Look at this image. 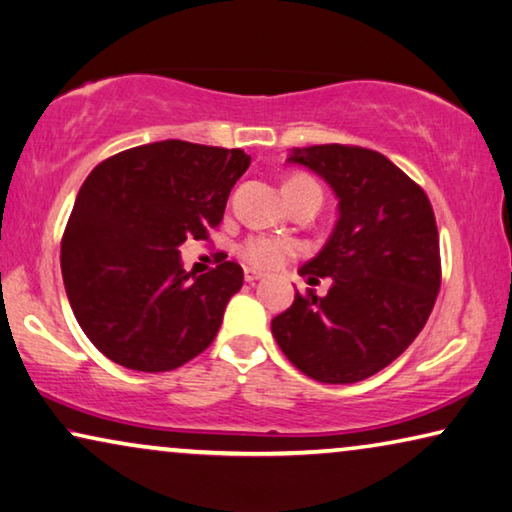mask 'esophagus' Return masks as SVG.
Instances as JSON below:
<instances>
[{
	"label": "esophagus",
	"mask_w": 512,
	"mask_h": 512,
	"mask_svg": "<svg viewBox=\"0 0 512 512\" xmlns=\"http://www.w3.org/2000/svg\"><path fill=\"white\" fill-rule=\"evenodd\" d=\"M243 278H246V282H250V285H253V282H257L259 278H262V273L253 271V269H246V273H243Z\"/></svg>",
	"instance_id": "obj_1"
}]
</instances>
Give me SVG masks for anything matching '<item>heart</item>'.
<instances>
[{
	"label": "heart",
	"mask_w": 512,
	"mask_h": 512,
	"mask_svg": "<svg viewBox=\"0 0 512 512\" xmlns=\"http://www.w3.org/2000/svg\"><path fill=\"white\" fill-rule=\"evenodd\" d=\"M308 186H317V183L310 177H305V174H294V177H289L285 183V193H289V190L294 188H308ZM296 255H301V243L294 239H287V236L253 234L239 246V257L243 262L259 271L278 269V266H282L287 259H292Z\"/></svg>",
	"instance_id": "heart-1"
}]
</instances>
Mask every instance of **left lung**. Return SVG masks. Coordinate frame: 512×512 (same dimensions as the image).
Instances as JSON below:
<instances>
[{
  "label": "left lung",
  "mask_w": 512,
  "mask_h": 512,
  "mask_svg": "<svg viewBox=\"0 0 512 512\" xmlns=\"http://www.w3.org/2000/svg\"><path fill=\"white\" fill-rule=\"evenodd\" d=\"M338 195V225L301 266L326 296L296 292L271 331L294 368L322 384H356L391 365L430 317L441 287L439 232L425 190L384 154L354 144L294 149Z\"/></svg>",
  "instance_id": "obj_1"
}]
</instances>
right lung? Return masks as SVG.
<instances>
[{
  "instance_id": "obj_1",
  "label": "right lung",
  "mask_w": 512,
  "mask_h": 512,
  "mask_svg": "<svg viewBox=\"0 0 512 512\" xmlns=\"http://www.w3.org/2000/svg\"><path fill=\"white\" fill-rule=\"evenodd\" d=\"M250 156L183 140L119 151L91 170L61 236V276L80 329L110 361L177 370L207 349L243 269L193 276L186 239L209 241Z\"/></svg>"
}]
</instances>
